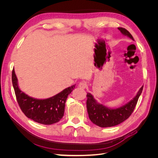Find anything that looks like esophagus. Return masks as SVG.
Returning <instances> with one entry per match:
<instances>
[{"mask_svg": "<svg viewBox=\"0 0 158 158\" xmlns=\"http://www.w3.org/2000/svg\"><path fill=\"white\" fill-rule=\"evenodd\" d=\"M78 86H79V88H81V89H85V88H86V86H87L86 82H80V84H79V85H78Z\"/></svg>", "mask_w": 158, "mask_h": 158, "instance_id": "1", "label": "esophagus"}]
</instances>
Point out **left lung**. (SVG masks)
I'll use <instances>...</instances> for the list:
<instances>
[{
	"label": "left lung",
	"instance_id": "1",
	"mask_svg": "<svg viewBox=\"0 0 158 158\" xmlns=\"http://www.w3.org/2000/svg\"><path fill=\"white\" fill-rule=\"evenodd\" d=\"M123 35L128 37L134 41L132 35L125 28L118 27ZM143 85L136 96L130 102L118 108L111 109L98 103L90 93L87 94V110L89 118L94 124L100 127H111L123 123L131 116L135 109L138 99L142 92Z\"/></svg>",
	"mask_w": 158,
	"mask_h": 158
}]
</instances>
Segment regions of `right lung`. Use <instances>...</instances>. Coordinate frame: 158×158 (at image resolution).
<instances>
[{"instance_id": "right-lung-1", "label": "right lung", "mask_w": 158, "mask_h": 158, "mask_svg": "<svg viewBox=\"0 0 158 158\" xmlns=\"http://www.w3.org/2000/svg\"><path fill=\"white\" fill-rule=\"evenodd\" d=\"M12 81L17 102L22 112L27 118L43 125H52L63 118L66 99L76 85L65 88L51 98L40 99L30 97L22 92L18 86L14 69L12 70Z\"/></svg>"}]
</instances>
